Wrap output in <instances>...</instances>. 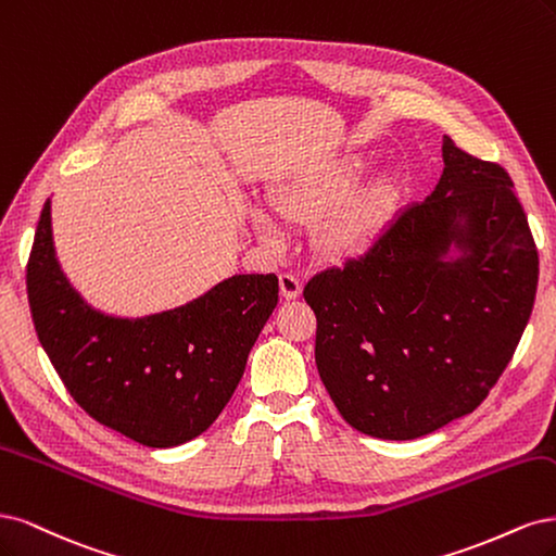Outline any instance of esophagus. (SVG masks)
<instances>
[{
  "instance_id": "34e87169",
  "label": "esophagus",
  "mask_w": 556,
  "mask_h": 556,
  "mask_svg": "<svg viewBox=\"0 0 556 556\" xmlns=\"http://www.w3.org/2000/svg\"><path fill=\"white\" fill-rule=\"evenodd\" d=\"M279 291L283 300H295L302 293V283L295 275H279Z\"/></svg>"
}]
</instances>
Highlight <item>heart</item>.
<instances>
[{
    "instance_id": "b5f03b06",
    "label": "heart",
    "mask_w": 556,
    "mask_h": 556,
    "mask_svg": "<svg viewBox=\"0 0 556 556\" xmlns=\"http://www.w3.org/2000/svg\"><path fill=\"white\" fill-rule=\"evenodd\" d=\"M367 173L369 161L357 152L318 161L273 189V207L286 224L318 226L316 249L326 261H361L386 238L404 193L395 177L363 185ZM252 222L263 240L281 238V226L267 210L254 207Z\"/></svg>"
}]
</instances>
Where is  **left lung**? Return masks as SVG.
Segmentation results:
<instances>
[{
	"mask_svg": "<svg viewBox=\"0 0 556 556\" xmlns=\"http://www.w3.org/2000/svg\"><path fill=\"white\" fill-rule=\"evenodd\" d=\"M443 173L361 261L312 277L316 367L357 432L410 441L471 414L522 339L539 252L513 180L443 136Z\"/></svg>",
	"mask_w": 556,
	"mask_h": 556,
	"instance_id": "8db88e82",
	"label": "left lung"
}]
</instances>
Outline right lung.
I'll return each instance as SVG.
<instances>
[{"instance_id":"1","label":"right lung","mask_w":556,"mask_h":556,"mask_svg":"<svg viewBox=\"0 0 556 556\" xmlns=\"http://www.w3.org/2000/svg\"><path fill=\"white\" fill-rule=\"evenodd\" d=\"M39 342L97 422L148 447L203 434L236 392L279 300L275 275H232L175 309L122 318L87 304L55 254L50 199L27 263Z\"/></svg>"}]
</instances>
